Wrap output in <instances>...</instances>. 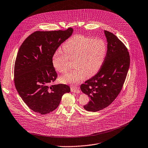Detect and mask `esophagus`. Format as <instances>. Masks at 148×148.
Masks as SVG:
<instances>
[{
	"instance_id": "1",
	"label": "esophagus",
	"mask_w": 148,
	"mask_h": 148,
	"mask_svg": "<svg viewBox=\"0 0 148 148\" xmlns=\"http://www.w3.org/2000/svg\"><path fill=\"white\" fill-rule=\"evenodd\" d=\"M71 91L73 92H75V93H77V94L80 93V91L78 87H77V86H72L71 88Z\"/></svg>"
}]
</instances>
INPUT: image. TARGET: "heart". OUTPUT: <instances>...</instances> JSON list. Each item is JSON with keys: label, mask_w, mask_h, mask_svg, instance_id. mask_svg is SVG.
<instances>
[{"label": "heart", "mask_w": 148, "mask_h": 148, "mask_svg": "<svg viewBox=\"0 0 148 148\" xmlns=\"http://www.w3.org/2000/svg\"><path fill=\"white\" fill-rule=\"evenodd\" d=\"M63 49L64 51L57 50L53 55L54 68L60 73L66 72L69 60L74 61L75 67L60 77L63 83H77L85 76H94L102 66L107 53V46L103 40L82 35L72 37L64 43Z\"/></svg>", "instance_id": "obj_1"}]
</instances>
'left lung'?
<instances>
[{
  "mask_svg": "<svg viewBox=\"0 0 148 148\" xmlns=\"http://www.w3.org/2000/svg\"><path fill=\"white\" fill-rule=\"evenodd\" d=\"M107 39V53L98 72L80 86L90 98L84 108L97 112L108 106L117 97L125 82L130 67V55L127 47L112 33L104 31Z\"/></svg>",
  "mask_w": 148,
  "mask_h": 148,
  "instance_id": "8db88e82",
  "label": "left lung"
}]
</instances>
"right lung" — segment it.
Masks as SVG:
<instances>
[{
  "instance_id": "right-lung-1",
  "label": "right lung",
  "mask_w": 148,
  "mask_h": 148,
  "mask_svg": "<svg viewBox=\"0 0 148 148\" xmlns=\"http://www.w3.org/2000/svg\"><path fill=\"white\" fill-rule=\"evenodd\" d=\"M73 32L72 28L36 31L19 49L14 64V84L24 102L35 112L45 114L53 112L62 95L71 91L68 85L50 84L57 77L52 62L53 55Z\"/></svg>"
}]
</instances>
